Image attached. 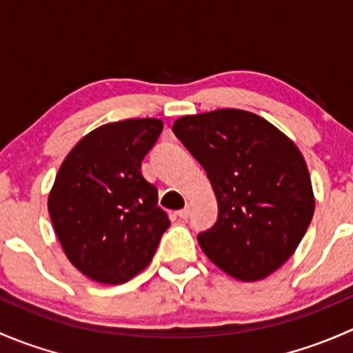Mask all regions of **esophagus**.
<instances>
[{"label":"esophagus","mask_w":353,"mask_h":353,"mask_svg":"<svg viewBox=\"0 0 353 353\" xmlns=\"http://www.w3.org/2000/svg\"><path fill=\"white\" fill-rule=\"evenodd\" d=\"M177 215H179V219H181V220H186L188 216H190V208H183V210H179V212H177Z\"/></svg>","instance_id":"34e87169"}]
</instances>
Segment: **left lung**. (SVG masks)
I'll use <instances>...</instances> for the list:
<instances>
[{
  "instance_id": "8db88e82",
  "label": "left lung",
  "mask_w": 353,
  "mask_h": 353,
  "mask_svg": "<svg viewBox=\"0 0 353 353\" xmlns=\"http://www.w3.org/2000/svg\"><path fill=\"white\" fill-rule=\"evenodd\" d=\"M172 130L205 167L219 203L216 223L198 236L206 258L241 282H258L285 265L314 215L297 145L241 109L183 116Z\"/></svg>"
}]
</instances>
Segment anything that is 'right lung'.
<instances>
[{"label":"right lung","instance_id":"add662e5","mask_svg":"<svg viewBox=\"0 0 353 353\" xmlns=\"http://www.w3.org/2000/svg\"><path fill=\"white\" fill-rule=\"evenodd\" d=\"M162 119H124L85 134L63 160L48 196L59 244L90 280L119 285L143 272L170 225L141 160Z\"/></svg>","mask_w":353,"mask_h":353}]
</instances>
